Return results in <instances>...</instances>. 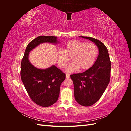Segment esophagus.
I'll list each match as a JSON object with an SVG mask.
<instances>
[{"label": "esophagus", "mask_w": 131, "mask_h": 131, "mask_svg": "<svg viewBox=\"0 0 131 131\" xmlns=\"http://www.w3.org/2000/svg\"><path fill=\"white\" fill-rule=\"evenodd\" d=\"M66 78L67 79H69L70 78V74L67 73L66 74Z\"/></svg>", "instance_id": "obj_1"}]
</instances>
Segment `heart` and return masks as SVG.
I'll return each mask as SVG.
<instances>
[{"mask_svg":"<svg viewBox=\"0 0 131 131\" xmlns=\"http://www.w3.org/2000/svg\"><path fill=\"white\" fill-rule=\"evenodd\" d=\"M98 54V47L94 43L72 40L66 43L63 50H57V63L60 68H64L70 57L72 62L67 67V72L72 73L79 68L85 70L93 65Z\"/></svg>","mask_w":131,"mask_h":131,"instance_id":"1","label":"heart"}]
</instances>
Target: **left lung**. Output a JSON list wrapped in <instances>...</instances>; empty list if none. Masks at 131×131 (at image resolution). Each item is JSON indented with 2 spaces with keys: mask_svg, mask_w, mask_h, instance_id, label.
<instances>
[{
  "mask_svg": "<svg viewBox=\"0 0 131 131\" xmlns=\"http://www.w3.org/2000/svg\"><path fill=\"white\" fill-rule=\"evenodd\" d=\"M89 39L98 48L96 61L85 72L70 75L74 86V97L79 104L89 106L96 103L108 86L110 77L111 62L108 49L96 39L79 36Z\"/></svg>",
  "mask_w": 131,
  "mask_h": 131,
  "instance_id": "left-lung-1",
  "label": "left lung"
}]
</instances>
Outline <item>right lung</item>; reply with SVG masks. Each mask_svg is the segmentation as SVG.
<instances>
[{"instance_id": "1", "label": "right lung", "mask_w": 131, "mask_h": 131, "mask_svg": "<svg viewBox=\"0 0 131 131\" xmlns=\"http://www.w3.org/2000/svg\"><path fill=\"white\" fill-rule=\"evenodd\" d=\"M43 43L57 44V38L54 36H39L27 45L22 58L21 77L25 88L32 101L37 104L47 107L57 101L62 82L66 74L54 65L46 69H39L31 64L29 53Z\"/></svg>"}]
</instances>
